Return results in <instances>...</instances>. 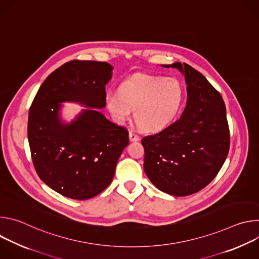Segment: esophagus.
<instances>
[{"mask_svg": "<svg viewBox=\"0 0 259 259\" xmlns=\"http://www.w3.org/2000/svg\"><path fill=\"white\" fill-rule=\"evenodd\" d=\"M129 139H130V141H137V140H139V136L137 134L133 133L132 131H130L129 132Z\"/></svg>", "mask_w": 259, "mask_h": 259, "instance_id": "34e87169", "label": "esophagus"}]
</instances>
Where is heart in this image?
I'll list each match as a JSON object with an SVG mask.
<instances>
[{
    "label": "heart",
    "instance_id": "b5f03b06",
    "mask_svg": "<svg viewBox=\"0 0 259 259\" xmlns=\"http://www.w3.org/2000/svg\"><path fill=\"white\" fill-rule=\"evenodd\" d=\"M186 92L176 79L135 75L124 81L118 92H107L105 104L117 123L130 119L135 109L137 125L147 132H159L178 116Z\"/></svg>",
    "mask_w": 259,
    "mask_h": 259
}]
</instances>
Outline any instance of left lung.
Wrapping results in <instances>:
<instances>
[{"instance_id": "8db88e82", "label": "left lung", "mask_w": 259, "mask_h": 259, "mask_svg": "<svg viewBox=\"0 0 259 259\" xmlns=\"http://www.w3.org/2000/svg\"><path fill=\"white\" fill-rule=\"evenodd\" d=\"M187 82V106L179 120L141 139L144 172L160 191L182 197L195 194L214 179L230 150L226 104L200 71L175 62Z\"/></svg>"}]
</instances>
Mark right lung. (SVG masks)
<instances>
[{
	"label": "right lung",
	"instance_id": "right-lung-1",
	"mask_svg": "<svg viewBox=\"0 0 259 259\" xmlns=\"http://www.w3.org/2000/svg\"><path fill=\"white\" fill-rule=\"evenodd\" d=\"M113 66L100 61L70 60L47 77L28 113L27 137L39 177L55 192L87 200L112 182L117 162L129 143L128 130L93 108L69 125L59 119L60 102L105 106V85Z\"/></svg>",
	"mask_w": 259,
	"mask_h": 259
}]
</instances>
